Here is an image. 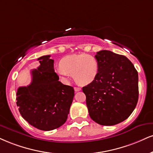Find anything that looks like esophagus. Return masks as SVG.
Masks as SVG:
<instances>
[{
    "mask_svg": "<svg viewBox=\"0 0 153 153\" xmlns=\"http://www.w3.org/2000/svg\"><path fill=\"white\" fill-rule=\"evenodd\" d=\"M74 90H75V92H78V91H80V90H81V88H78V87H75L74 88Z\"/></svg>",
    "mask_w": 153,
    "mask_h": 153,
    "instance_id": "1",
    "label": "esophagus"
}]
</instances>
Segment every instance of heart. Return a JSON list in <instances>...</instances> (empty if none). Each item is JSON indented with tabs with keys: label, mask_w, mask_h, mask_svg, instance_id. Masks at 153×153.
Returning a JSON list of instances; mask_svg holds the SVG:
<instances>
[{
	"label": "heart",
	"mask_w": 153,
	"mask_h": 153,
	"mask_svg": "<svg viewBox=\"0 0 153 153\" xmlns=\"http://www.w3.org/2000/svg\"><path fill=\"white\" fill-rule=\"evenodd\" d=\"M100 65L94 56L82 53L66 56L60 61V65L55 68L56 74L63 81L73 75L75 81L80 85L91 84L97 78Z\"/></svg>",
	"instance_id": "1"
}]
</instances>
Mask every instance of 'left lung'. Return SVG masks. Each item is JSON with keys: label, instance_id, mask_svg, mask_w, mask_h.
I'll return each mask as SVG.
<instances>
[{"label": "left lung", "instance_id": "1", "mask_svg": "<svg viewBox=\"0 0 153 153\" xmlns=\"http://www.w3.org/2000/svg\"><path fill=\"white\" fill-rule=\"evenodd\" d=\"M100 65L97 78L82 88L90 117L102 126H114L131 115L138 100V74L122 55L100 51L95 55Z\"/></svg>", "mask_w": 153, "mask_h": 153}]
</instances>
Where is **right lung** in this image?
<instances>
[{
  "label": "right lung",
  "mask_w": 153,
  "mask_h": 153,
  "mask_svg": "<svg viewBox=\"0 0 153 153\" xmlns=\"http://www.w3.org/2000/svg\"><path fill=\"white\" fill-rule=\"evenodd\" d=\"M51 56L40 57L39 67L31 71L32 81L20 87L16 104L20 113L35 128L49 131L59 128L67 120L74 97V89L59 81Z\"/></svg>",
  "instance_id": "right-lung-1"
}]
</instances>
